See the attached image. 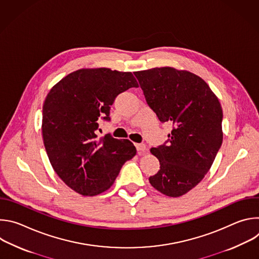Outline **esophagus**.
I'll return each mask as SVG.
<instances>
[{"instance_id": "1", "label": "esophagus", "mask_w": 259, "mask_h": 259, "mask_svg": "<svg viewBox=\"0 0 259 259\" xmlns=\"http://www.w3.org/2000/svg\"><path fill=\"white\" fill-rule=\"evenodd\" d=\"M135 146H136L137 152H144L145 151V144H143V143H136Z\"/></svg>"}]
</instances>
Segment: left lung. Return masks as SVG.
Here are the masks:
<instances>
[{
  "mask_svg": "<svg viewBox=\"0 0 259 259\" xmlns=\"http://www.w3.org/2000/svg\"><path fill=\"white\" fill-rule=\"evenodd\" d=\"M134 75L159 120L172 124L168 140L151 149L160 170L149 180L162 194L180 197L204 178L223 143L221 105L207 83L190 71L156 67Z\"/></svg>",
  "mask_w": 259,
  "mask_h": 259,
  "instance_id": "1",
  "label": "left lung"
}]
</instances>
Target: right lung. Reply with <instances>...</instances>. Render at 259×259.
<instances>
[{
    "instance_id": "obj_1",
    "label": "right lung",
    "mask_w": 259,
    "mask_h": 259,
    "mask_svg": "<svg viewBox=\"0 0 259 259\" xmlns=\"http://www.w3.org/2000/svg\"><path fill=\"white\" fill-rule=\"evenodd\" d=\"M132 87L138 83L131 72L86 68L63 78L45 99L42 132L48 158L66 186L83 196L108 190L136 155L128 139L97 137L100 120L110 121L116 97Z\"/></svg>"
}]
</instances>
